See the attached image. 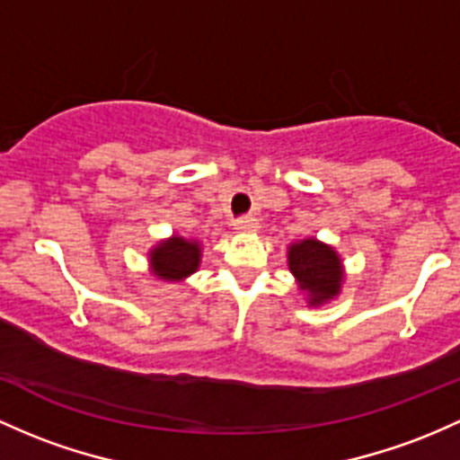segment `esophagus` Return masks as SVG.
Segmentation results:
<instances>
[{
  "instance_id": "34e87169",
  "label": "esophagus",
  "mask_w": 460,
  "mask_h": 460,
  "mask_svg": "<svg viewBox=\"0 0 460 460\" xmlns=\"http://www.w3.org/2000/svg\"><path fill=\"white\" fill-rule=\"evenodd\" d=\"M235 229H238L240 234H253V231L260 229V222H257L253 216H244V218L235 220Z\"/></svg>"
}]
</instances>
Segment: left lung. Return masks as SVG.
<instances>
[{
    "label": "left lung",
    "mask_w": 460,
    "mask_h": 460,
    "mask_svg": "<svg viewBox=\"0 0 460 460\" xmlns=\"http://www.w3.org/2000/svg\"><path fill=\"white\" fill-rule=\"evenodd\" d=\"M288 269L307 295V304L323 305L341 292L345 270L341 257L330 244L305 238L288 246Z\"/></svg>",
    "instance_id": "8db88e82"
}]
</instances>
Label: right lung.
<instances>
[{"mask_svg": "<svg viewBox=\"0 0 460 460\" xmlns=\"http://www.w3.org/2000/svg\"><path fill=\"white\" fill-rule=\"evenodd\" d=\"M199 266L200 242L185 240L183 235H172L150 251V269L164 281H183Z\"/></svg>", "mask_w": 460, "mask_h": 460, "instance_id": "obj_1", "label": "right lung"}]
</instances>
